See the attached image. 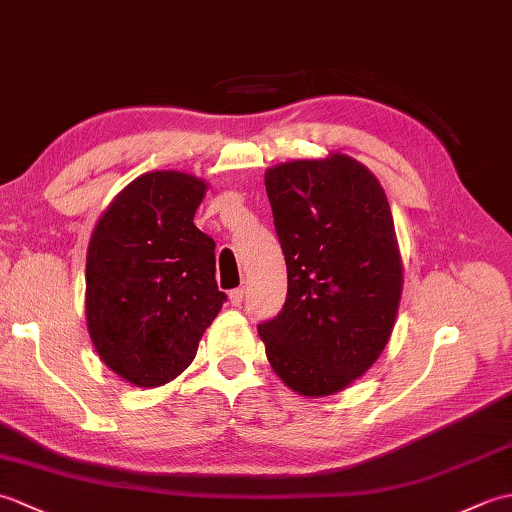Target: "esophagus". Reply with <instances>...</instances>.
I'll return each mask as SVG.
<instances>
[{
  "mask_svg": "<svg viewBox=\"0 0 512 512\" xmlns=\"http://www.w3.org/2000/svg\"><path fill=\"white\" fill-rule=\"evenodd\" d=\"M244 288H235V290H231L228 292V299H231V306H235V308H239L242 306V301H244Z\"/></svg>",
  "mask_w": 512,
  "mask_h": 512,
  "instance_id": "1",
  "label": "esophagus"
}]
</instances>
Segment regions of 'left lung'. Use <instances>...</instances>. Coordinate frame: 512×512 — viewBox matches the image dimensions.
<instances>
[{
    "instance_id": "left-lung-1",
    "label": "left lung",
    "mask_w": 512,
    "mask_h": 512,
    "mask_svg": "<svg viewBox=\"0 0 512 512\" xmlns=\"http://www.w3.org/2000/svg\"><path fill=\"white\" fill-rule=\"evenodd\" d=\"M288 297L259 323L273 372L306 398L332 396L372 367L394 330L402 257L387 195L352 156L290 160L264 176Z\"/></svg>"
}]
</instances>
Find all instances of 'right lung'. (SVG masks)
<instances>
[{"label": "right lung", "instance_id": "1", "mask_svg": "<svg viewBox=\"0 0 512 512\" xmlns=\"http://www.w3.org/2000/svg\"><path fill=\"white\" fill-rule=\"evenodd\" d=\"M202 178L149 171L107 204L85 262V321L101 361L136 387H160L191 365L226 299L215 242L193 224Z\"/></svg>", "mask_w": 512, "mask_h": 512}]
</instances>
